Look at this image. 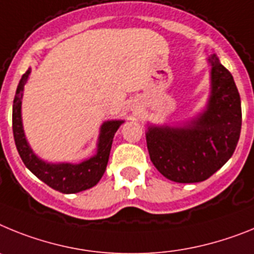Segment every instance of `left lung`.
<instances>
[{"label": "left lung", "instance_id": "8db88e82", "mask_svg": "<svg viewBox=\"0 0 254 254\" xmlns=\"http://www.w3.org/2000/svg\"><path fill=\"white\" fill-rule=\"evenodd\" d=\"M212 92L207 110L184 127H149L152 164L176 183H199L221 169L237 148L242 129L240 96L233 75L212 55Z\"/></svg>", "mask_w": 254, "mask_h": 254}]
</instances>
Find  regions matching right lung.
<instances>
[{
    "instance_id": "add662e5",
    "label": "right lung",
    "mask_w": 254,
    "mask_h": 254,
    "mask_svg": "<svg viewBox=\"0 0 254 254\" xmlns=\"http://www.w3.org/2000/svg\"><path fill=\"white\" fill-rule=\"evenodd\" d=\"M30 74V69L26 70L25 74L21 76L16 93H15L14 105H12V131H14L15 144L24 165L34 174L38 179L46 183L48 187L57 191L65 194L78 193L85 190L100 182L106 166L109 162L110 151H111L112 139L115 133L118 131L119 127L123 121H107L102 125L98 142V151L94 157L84 161L79 165L60 164L50 165L39 160L32 152L28 145L23 131L21 124V97L25 81Z\"/></svg>"
}]
</instances>
